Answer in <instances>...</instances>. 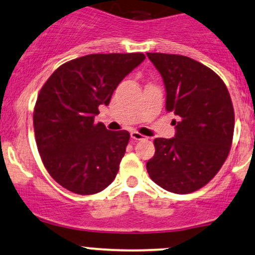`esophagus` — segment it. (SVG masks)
I'll return each mask as SVG.
<instances>
[{
	"label": "esophagus",
	"mask_w": 255,
	"mask_h": 255,
	"mask_svg": "<svg viewBox=\"0 0 255 255\" xmlns=\"http://www.w3.org/2000/svg\"><path fill=\"white\" fill-rule=\"evenodd\" d=\"M131 138H132V140H143V137H145V136L143 135H141L140 132H137V131H131Z\"/></svg>",
	"instance_id": "1"
}]
</instances>
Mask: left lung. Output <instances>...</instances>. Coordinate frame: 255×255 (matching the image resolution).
<instances>
[{
    "label": "left lung",
    "mask_w": 255,
    "mask_h": 255,
    "mask_svg": "<svg viewBox=\"0 0 255 255\" xmlns=\"http://www.w3.org/2000/svg\"><path fill=\"white\" fill-rule=\"evenodd\" d=\"M166 86V109L177 115L175 136L153 141L146 168L170 193L189 194L206 185L225 163L235 130V110L224 81L188 56L147 52Z\"/></svg>",
    "instance_id": "1"
}]
</instances>
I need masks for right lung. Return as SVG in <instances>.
Returning <instances> with one entry per match:
<instances>
[{"instance_id":"add662e5","label":"right lung","mask_w":255,"mask_h":255,"mask_svg":"<svg viewBox=\"0 0 255 255\" xmlns=\"http://www.w3.org/2000/svg\"><path fill=\"white\" fill-rule=\"evenodd\" d=\"M141 52L91 54L54 71L36 98L33 124L41 161L55 182L80 195L104 190L115 179L130 138L94 122Z\"/></svg>"}]
</instances>
